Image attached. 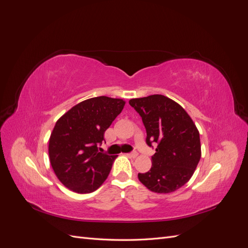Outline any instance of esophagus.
<instances>
[{"label":"esophagus","instance_id":"esophagus-1","mask_svg":"<svg viewBox=\"0 0 248 248\" xmlns=\"http://www.w3.org/2000/svg\"><path fill=\"white\" fill-rule=\"evenodd\" d=\"M126 155L128 156V157H131V158H136V157L138 156V152L133 151V152H130V153H127Z\"/></svg>","mask_w":248,"mask_h":248}]
</instances>
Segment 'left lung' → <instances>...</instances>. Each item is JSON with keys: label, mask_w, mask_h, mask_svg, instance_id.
Returning <instances> with one entry per match:
<instances>
[{"label": "left lung", "mask_w": 248, "mask_h": 248, "mask_svg": "<svg viewBox=\"0 0 248 248\" xmlns=\"http://www.w3.org/2000/svg\"><path fill=\"white\" fill-rule=\"evenodd\" d=\"M141 117L149 147L157 145L152 167L139 180L157 193L172 192L189 181L201 159L200 133L185 109L163 95L129 100Z\"/></svg>", "instance_id": "obj_1"}]
</instances>
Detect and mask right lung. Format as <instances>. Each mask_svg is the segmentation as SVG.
I'll list each match as a JSON object with an SVG mask.
<instances>
[{
  "label": "right lung",
  "mask_w": 248,
  "mask_h": 248,
  "mask_svg": "<svg viewBox=\"0 0 248 248\" xmlns=\"http://www.w3.org/2000/svg\"><path fill=\"white\" fill-rule=\"evenodd\" d=\"M124 106L123 99L94 97L58 120L50 134L48 154L52 170L67 188L90 193L106 181L118 155L99 152V146Z\"/></svg>",
  "instance_id": "obj_1"
}]
</instances>
